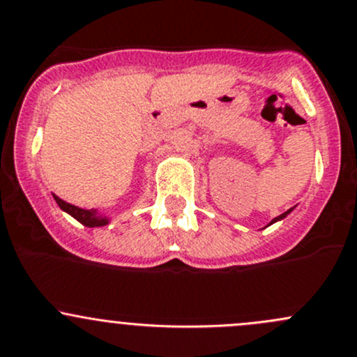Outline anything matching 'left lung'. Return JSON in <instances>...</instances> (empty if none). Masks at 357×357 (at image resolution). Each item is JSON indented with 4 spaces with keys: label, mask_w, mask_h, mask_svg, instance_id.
Masks as SVG:
<instances>
[{
    "label": "left lung",
    "mask_w": 357,
    "mask_h": 357,
    "mask_svg": "<svg viewBox=\"0 0 357 357\" xmlns=\"http://www.w3.org/2000/svg\"><path fill=\"white\" fill-rule=\"evenodd\" d=\"M290 211H292V209H287V211H285V213H282V215H280V216H277V218H273V220H271V223H275V222H278V220L285 218V216H287ZM271 223H270V225H271Z\"/></svg>",
    "instance_id": "obj_1"
}]
</instances>
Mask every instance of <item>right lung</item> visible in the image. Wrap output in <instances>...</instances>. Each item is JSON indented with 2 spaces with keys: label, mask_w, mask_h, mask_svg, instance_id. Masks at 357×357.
<instances>
[{
  "label": "right lung",
  "mask_w": 357,
  "mask_h": 357,
  "mask_svg": "<svg viewBox=\"0 0 357 357\" xmlns=\"http://www.w3.org/2000/svg\"><path fill=\"white\" fill-rule=\"evenodd\" d=\"M54 201H56L58 206H60L63 211H67L68 215H72L77 222H80L82 225L86 227H102L108 223V218L102 215H99L96 209H82V208H77V206L67 203V201L60 199L58 196H53Z\"/></svg>",
  "instance_id": "right-lung-1"
}]
</instances>
